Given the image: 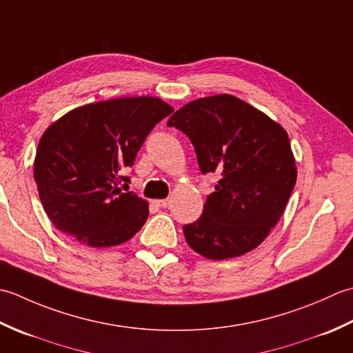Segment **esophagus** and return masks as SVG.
Masks as SVG:
<instances>
[{
    "label": "esophagus",
    "mask_w": 353,
    "mask_h": 353,
    "mask_svg": "<svg viewBox=\"0 0 353 353\" xmlns=\"http://www.w3.org/2000/svg\"><path fill=\"white\" fill-rule=\"evenodd\" d=\"M157 205L166 208V207L170 205V199H160V201H157Z\"/></svg>",
    "instance_id": "obj_1"
}]
</instances>
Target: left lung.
<instances>
[{"label":"left lung","mask_w":353,"mask_h":353,"mask_svg":"<svg viewBox=\"0 0 353 353\" xmlns=\"http://www.w3.org/2000/svg\"><path fill=\"white\" fill-rule=\"evenodd\" d=\"M168 126L189 137L201 174L219 176L203 214L183 227L187 243L212 261L254 250L279 222L296 185L285 129L230 94L193 100Z\"/></svg>","instance_id":"1"}]
</instances>
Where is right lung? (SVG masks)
Segmentation results:
<instances>
[{
    "label": "right lung",
    "instance_id": "right-lung-1",
    "mask_svg": "<svg viewBox=\"0 0 353 353\" xmlns=\"http://www.w3.org/2000/svg\"><path fill=\"white\" fill-rule=\"evenodd\" d=\"M174 111L155 97L77 108L50 126L34 158L41 203L59 232L90 247L120 245L148 219V203L120 183L157 123Z\"/></svg>",
    "mask_w": 353,
    "mask_h": 353
}]
</instances>
